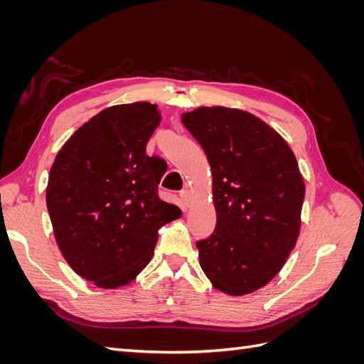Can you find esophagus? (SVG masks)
Segmentation results:
<instances>
[{"label": "esophagus", "mask_w": 364, "mask_h": 364, "mask_svg": "<svg viewBox=\"0 0 364 364\" xmlns=\"http://www.w3.org/2000/svg\"><path fill=\"white\" fill-rule=\"evenodd\" d=\"M179 196H181V199H182V202H183V205H185V206H188L190 199H191V194H190V191H188V190H182Z\"/></svg>", "instance_id": "34e87169"}]
</instances>
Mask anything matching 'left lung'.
I'll list each match as a JSON object with an SVG mask.
<instances>
[{"instance_id":"obj_1","label":"left lung","mask_w":364,"mask_h":364,"mask_svg":"<svg viewBox=\"0 0 364 364\" xmlns=\"http://www.w3.org/2000/svg\"><path fill=\"white\" fill-rule=\"evenodd\" d=\"M213 170L214 234L197 241L213 287L245 296L282 269L301 230L304 178L290 146L247 111L202 106L182 114Z\"/></svg>"}]
</instances>
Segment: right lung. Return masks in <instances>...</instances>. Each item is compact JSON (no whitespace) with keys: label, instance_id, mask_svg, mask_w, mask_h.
<instances>
[{"label":"right lung","instance_id":"right-lung-1","mask_svg":"<svg viewBox=\"0 0 364 364\" xmlns=\"http://www.w3.org/2000/svg\"><path fill=\"white\" fill-rule=\"evenodd\" d=\"M161 118L147 102L106 107L51 165L46 197L54 238L70 267L95 287L134 281L153 257L158 229L182 215L158 196L165 161L146 155Z\"/></svg>","mask_w":364,"mask_h":364}]
</instances>
